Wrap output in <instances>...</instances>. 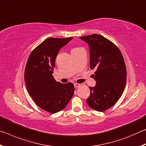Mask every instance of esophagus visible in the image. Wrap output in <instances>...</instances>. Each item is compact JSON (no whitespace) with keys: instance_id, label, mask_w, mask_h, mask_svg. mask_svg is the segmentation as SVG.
I'll use <instances>...</instances> for the list:
<instances>
[{"instance_id":"34e87169","label":"esophagus","mask_w":146,"mask_h":146,"mask_svg":"<svg viewBox=\"0 0 146 146\" xmlns=\"http://www.w3.org/2000/svg\"><path fill=\"white\" fill-rule=\"evenodd\" d=\"M74 86H75V88H78L80 86V84H78V83H75L74 84Z\"/></svg>"}]
</instances>
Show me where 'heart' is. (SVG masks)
<instances>
[{"label": "heart", "mask_w": 146, "mask_h": 146, "mask_svg": "<svg viewBox=\"0 0 146 146\" xmlns=\"http://www.w3.org/2000/svg\"><path fill=\"white\" fill-rule=\"evenodd\" d=\"M79 48H74L73 50H75V49H79Z\"/></svg>", "instance_id": "heart-1"}]
</instances>
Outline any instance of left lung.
<instances>
[{
    "label": "left lung",
    "instance_id": "8db88e82",
    "mask_svg": "<svg viewBox=\"0 0 146 146\" xmlns=\"http://www.w3.org/2000/svg\"><path fill=\"white\" fill-rule=\"evenodd\" d=\"M87 42L90 51V68L95 69L94 88L86 102L93 110L104 111L115 105L122 96L126 84L127 71L124 60L118 47L97 34L80 36Z\"/></svg>",
    "mask_w": 146,
    "mask_h": 146
}]
</instances>
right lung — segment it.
Listing matches in <instances>:
<instances>
[{
	"label": "right lung",
	"mask_w": 146,
	"mask_h": 146,
	"mask_svg": "<svg viewBox=\"0 0 146 146\" xmlns=\"http://www.w3.org/2000/svg\"><path fill=\"white\" fill-rule=\"evenodd\" d=\"M72 38H47L32 51L27 61L24 80L28 93L39 108L50 113L65 108L75 91L72 83L56 82L52 75L59 50Z\"/></svg>",
	"instance_id": "1"
}]
</instances>
